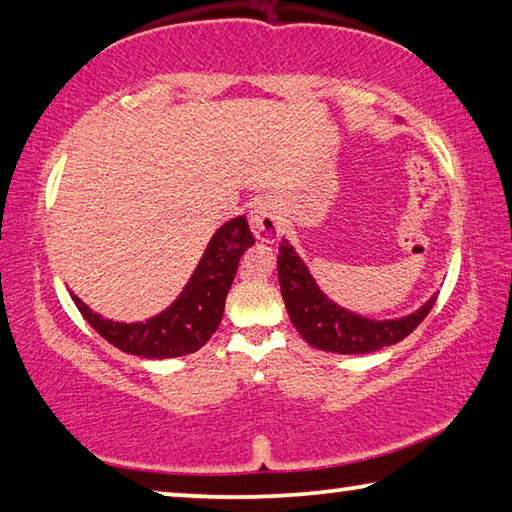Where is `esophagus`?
Returning <instances> with one entry per match:
<instances>
[{
    "mask_svg": "<svg viewBox=\"0 0 512 512\" xmlns=\"http://www.w3.org/2000/svg\"><path fill=\"white\" fill-rule=\"evenodd\" d=\"M280 214L271 198H259L250 207V230L259 241H273L280 235Z\"/></svg>",
    "mask_w": 512,
    "mask_h": 512,
    "instance_id": "esophagus-1",
    "label": "esophagus"
}]
</instances>
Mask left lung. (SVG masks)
Segmentation results:
<instances>
[{
	"mask_svg": "<svg viewBox=\"0 0 512 512\" xmlns=\"http://www.w3.org/2000/svg\"><path fill=\"white\" fill-rule=\"evenodd\" d=\"M277 277L293 327L309 345L325 352L366 354L400 343L433 307V300H429L420 311L400 320H368L352 314L320 293L287 239H282L277 255Z\"/></svg>",
	"mask_w": 512,
	"mask_h": 512,
	"instance_id": "1",
	"label": "left lung"
}]
</instances>
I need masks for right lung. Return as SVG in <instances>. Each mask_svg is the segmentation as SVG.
Segmentation results:
<instances>
[{
  "label": "right lung",
  "mask_w": 512,
  "mask_h": 512,
  "mask_svg": "<svg viewBox=\"0 0 512 512\" xmlns=\"http://www.w3.org/2000/svg\"><path fill=\"white\" fill-rule=\"evenodd\" d=\"M253 244L255 237L244 216L221 225L180 298L146 323L126 325L103 320L79 298H72L97 334L121 352L144 359L183 357L201 350L212 339L223 318L225 296L235 280L239 259Z\"/></svg>",
  "instance_id": "1"
}]
</instances>
